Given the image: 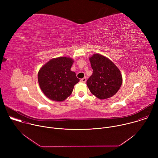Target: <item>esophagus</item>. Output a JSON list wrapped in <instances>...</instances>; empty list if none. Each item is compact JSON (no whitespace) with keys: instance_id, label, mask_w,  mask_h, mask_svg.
<instances>
[{"instance_id":"obj_1","label":"esophagus","mask_w":158,"mask_h":158,"mask_svg":"<svg viewBox=\"0 0 158 158\" xmlns=\"http://www.w3.org/2000/svg\"><path fill=\"white\" fill-rule=\"evenodd\" d=\"M86 81H87V79H86V77H84L83 79H81L80 80V81H81V82H83V83H85V82H86Z\"/></svg>"}]
</instances>
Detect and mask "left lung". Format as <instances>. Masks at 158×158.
Listing matches in <instances>:
<instances>
[{"label":"left lung","instance_id":"left-lung-1","mask_svg":"<svg viewBox=\"0 0 158 158\" xmlns=\"http://www.w3.org/2000/svg\"><path fill=\"white\" fill-rule=\"evenodd\" d=\"M93 73L87 81L91 93L99 99H106L115 95L123 83V77L118 67L107 57L94 54L89 58Z\"/></svg>","mask_w":158,"mask_h":158}]
</instances>
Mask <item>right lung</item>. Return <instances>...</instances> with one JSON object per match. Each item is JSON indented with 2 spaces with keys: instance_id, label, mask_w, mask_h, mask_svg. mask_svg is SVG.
I'll list each match as a JSON object with an SVG mask.
<instances>
[{
  "instance_id": "obj_1",
  "label": "right lung",
  "mask_w": 158,
  "mask_h": 158,
  "mask_svg": "<svg viewBox=\"0 0 158 158\" xmlns=\"http://www.w3.org/2000/svg\"><path fill=\"white\" fill-rule=\"evenodd\" d=\"M74 60L68 57L53 58L42 66L38 82L43 93L54 101H64L79 82L76 73L71 71Z\"/></svg>"
}]
</instances>
